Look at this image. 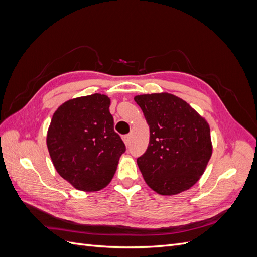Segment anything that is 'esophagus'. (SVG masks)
Instances as JSON below:
<instances>
[{
  "label": "esophagus",
  "mask_w": 257,
  "mask_h": 257,
  "mask_svg": "<svg viewBox=\"0 0 257 257\" xmlns=\"http://www.w3.org/2000/svg\"><path fill=\"white\" fill-rule=\"evenodd\" d=\"M122 138H123L124 143H125V145L128 146L130 145V141H131V136L130 135H124Z\"/></svg>",
  "instance_id": "esophagus-1"
}]
</instances>
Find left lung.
<instances>
[{"mask_svg": "<svg viewBox=\"0 0 257 257\" xmlns=\"http://www.w3.org/2000/svg\"><path fill=\"white\" fill-rule=\"evenodd\" d=\"M150 127V141L137 164L147 184L161 195L190 189L212 153L210 127L193 108L168 93L135 96Z\"/></svg>", "mask_w": 257, "mask_h": 257, "instance_id": "1", "label": "left lung"}]
</instances>
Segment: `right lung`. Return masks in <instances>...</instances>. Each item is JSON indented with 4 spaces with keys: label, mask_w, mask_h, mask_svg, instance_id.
Instances as JSON below:
<instances>
[{
    "label": "right lung",
    "mask_w": 257,
    "mask_h": 257,
    "mask_svg": "<svg viewBox=\"0 0 257 257\" xmlns=\"http://www.w3.org/2000/svg\"><path fill=\"white\" fill-rule=\"evenodd\" d=\"M110 99L92 94L62 104L47 133L50 158L59 175L74 188L93 192L111 181L126 148L113 130Z\"/></svg>",
    "instance_id": "1"
}]
</instances>
